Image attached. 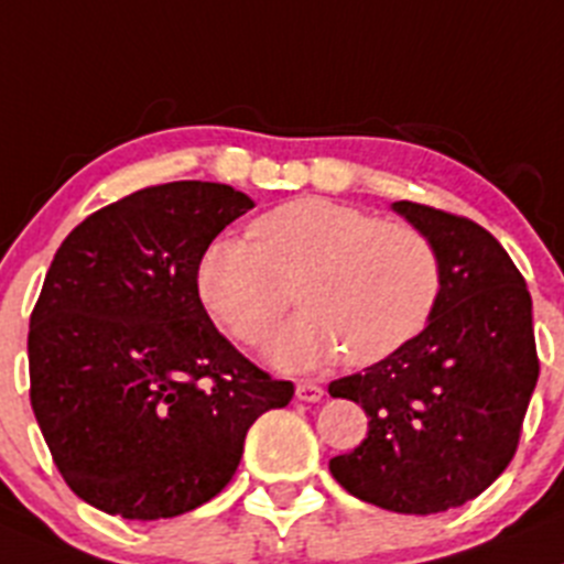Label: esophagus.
<instances>
[{"label": "esophagus", "instance_id": "1", "mask_svg": "<svg viewBox=\"0 0 564 564\" xmlns=\"http://www.w3.org/2000/svg\"><path fill=\"white\" fill-rule=\"evenodd\" d=\"M326 395V390L321 388V384L315 382H299L296 384V399L299 401H307V404H315V401H321Z\"/></svg>", "mask_w": 564, "mask_h": 564}]
</instances>
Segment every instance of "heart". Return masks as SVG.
Wrapping results in <instances>:
<instances>
[{
    "mask_svg": "<svg viewBox=\"0 0 564 564\" xmlns=\"http://www.w3.org/2000/svg\"><path fill=\"white\" fill-rule=\"evenodd\" d=\"M443 268L415 224L373 218L329 198H293L249 224V243L216 238L196 288L240 343H260L296 302L304 313L268 343L279 368L310 371L346 354L373 366L412 340L434 313Z\"/></svg>",
    "mask_w": 564,
    "mask_h": 564,
    "instance_id": "b5f03b06",
    "label": "heart"
}]
</instances>
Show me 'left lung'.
<instances>
[{
	"label": "left lung",
	"instance_id": "obj_1",
	"mask_svg": "<svg viewBox=\"0 0 564 564\" xmlns=\"http://www.w3.org/2000/svg\"><path fill=\"white\" fill-rule=\"evenodd\" d=\"M393 210L437 246L440 296L421 335L329 384L332 399L368 415V437L329 470L359 501L434 514L485 492L512 463L540 377L532 296L485 227L415 202Z\"/></svg>",
	"mask_w": 564,
	"mask_h": 564
}]
</instances>
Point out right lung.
<instances>
[{
	"instance_id": "obj_1",
	"label": "right lung",
	"mask_w": 564,
	"mask_h": 564,
	"mask_svg": "<svg viewBox=\"0 0 564 564\" xmlns=\"http://www.w3.org/2000/svg\"><path fill=\"white\" fill-rule=\"evenodd\" d=\"M254 207L169 182L101 207L57 249L30 315V401L66 485L127 520L176 518L227 487L251 423L293 399L213 326L196 271Z\"/></svg>"
}]
</instances>
